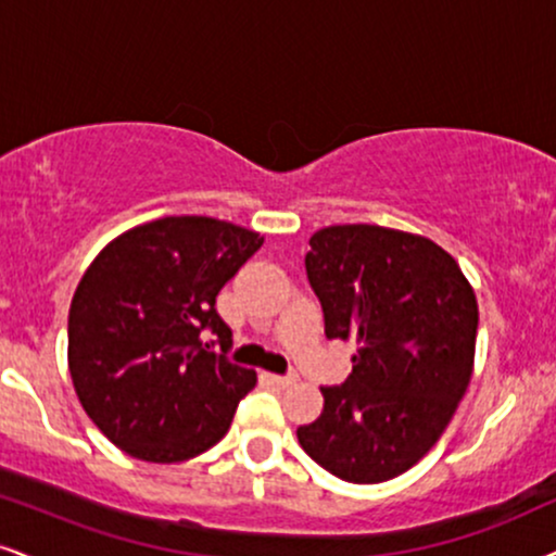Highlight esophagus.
Wrapping results in <instances>:
<instances>
[{"instance_id":"esophagus-1","label":"esophagus","mask_w":556,"mask_h":556,"mask_svg":"<svg viewBox=\"0 0 556 556\" xmlns=\"http://www.w3.org/2000/svg\"><path fill=\"white\" fill-rule=\"evenodd\" d=\"M267 381H270L273 387H278V389H289V387H293V383H296V376H278V374H267Z\"/></svg>"}]
</instances>
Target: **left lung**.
I'll return each instance as SVG.
<instances>
[{"label": "left lung", "mask_w": 556, "mask_h": 556, "mask_svg": "<svg viewBox=\"0 0 556 556\" xmlns=\"http://www.w3.org/2000/svg\"><path fill=\"white\" fill-rule=\"evenodd\" d=\"M306 276L330 340H353V374L321 387L296 430L321 469L379 484L413 469L448 428L475 368L479 309L462 267L428 237L374 224L325 226Z\"/></svg>", "instance_id": "left-lung-1"}]
</instances>
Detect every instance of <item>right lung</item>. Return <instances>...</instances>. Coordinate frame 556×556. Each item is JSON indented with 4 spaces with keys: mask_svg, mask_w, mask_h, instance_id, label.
Wrapping results in <instances>:
<instances>
[{
    "mask_svg": "<svg viewBox=\"0 0 556 556\" xmlns=\"http://www.w3.org/2000/svg\"><path fill=\"white\" fill-rule=\"evenodd\" d=\"M263 242L211 216H164L89 263L68 306V374L89 420L128 456L188 462L226 435L257 374L211 353L203 332L229 348L216 296Z\"/></svg>",
    "mask_w": 556,
    "mask_h": 556,
    "instance_id": "right-lung-1",
    "label": "right lung"
}]
</instances>
